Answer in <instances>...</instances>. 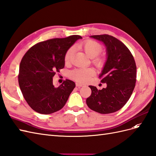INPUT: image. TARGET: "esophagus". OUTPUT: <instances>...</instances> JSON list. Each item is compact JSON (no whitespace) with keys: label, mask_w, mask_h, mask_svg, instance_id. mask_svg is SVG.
<instances>
[{"label":"esophagus","mask_w":156,"mask_h":156,"mask_svg":"<svg viewBox=\"0 0 156 156\" xmlns=\"http://www.w3.org/2000/svg\"><path fill=\"white\" fill-rule=\"evenodd\" d=\"M76 87H80L83 86V84H82V83H81L77 82V83H76Z\"/></svg>","instance_id":"esophagus-1"}]
</instances>
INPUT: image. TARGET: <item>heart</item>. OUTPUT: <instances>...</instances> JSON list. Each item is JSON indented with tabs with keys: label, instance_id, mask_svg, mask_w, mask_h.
I'll return each mask as SVG.
<instances>
[{
	"label": "heart",
	"instance_id": "heart-1",
	"mask_svg": "<svg viewBox=\"0 0 156 156\" xmlns=\"http://www.w3.org/2000/svg\"><path fill=\"white\" fill-rule=\"evenodd\" d=\"M79 47L83 50L85 53L91 58V61L97 67H102L104 65L105 58L103 56H99V54L102 51V47L100 43L94 41V40H86L80 44ZM74 53L73 47H70L66 52L65 55V61L66 62H70ZM95 71L91 68L86 69H77L70 72V76L75 80L80 82H84L88 80L94 76Z\"/></svg>",
	"mask_w": 156,
	"mask_h": 156
}]
</instances>
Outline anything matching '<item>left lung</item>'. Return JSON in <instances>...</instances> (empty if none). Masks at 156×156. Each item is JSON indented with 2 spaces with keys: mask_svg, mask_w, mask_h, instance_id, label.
Listing matches in <instances>:
<instances>
[{
  "mask_svg": "<svg viewBox=\"0 0 156 156\" xmlns=\"http://www.w3.org/2000/svg\"><path fill=\"white\" fill-rule=\"evenodd\" d=\"M103 41L107 48V60L99 78L107 87L98 90L89 86L91 94L86 99L89 108L101 114L121 109L130 98L136 80V65L130 50L121 41L107 34L91 35Z\"/></svg>",
  "mask_w": 156,
  "mask_h": 156,
  "instance_id": "obj_1",
  "label": "left lung"
}]
</instances>
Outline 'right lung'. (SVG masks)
<instances>
[{
	"mask_svg": "<svg viewBox=\"0 0 156 156\" xmlns=\"http://www.w3.org/2000/svg\"><path fill=\"white\" fill-rule=\"evenodd\" d=\"M78 35L39 42L23 55L20 64L18 83L25 100L36 112L48 115L61 109L76 86L66 79L55 87L53 77L65 67L66 51L78 39Z\"/></svg>",
	"mask_w": 156,
	"mask_h": 156,
	"instance_id": "add662e5",
	"label": "right lung"
}]
</instances>
